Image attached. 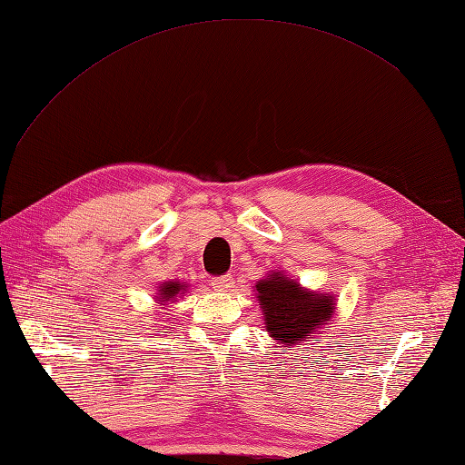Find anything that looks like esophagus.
<instances>
[{"instance_id":"34e87169","label":"esophagus","mask_w":465,"mask_h":465,"mask_svg":"<svg viewBox=\"0 0 465 465\" xmlns=\"http://www.w3.org/2000/svg\"><path fill=\"white\" fill-rule=\"evenodd\" d=\"M212 285H213V290H217V292H232L235 282H233L232 275H220V278L212 280Z\"/></svg>"}]
</instances>
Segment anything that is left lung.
<instances>
[{
  "label": "left lung",
  "mask_w": 465,
  "mask_h": 465,
  "mask_svg": "<svg viewBox=\"0 0 465 465\" xmlns=\"http://www.w3.org/2000/svg\"><path fill=\"white\" fill-rule=\"evenodd\" d=\"M255 292L265 330L282 348H300L302 341H308L312 333L333 318V295L303 290L282 272L268 273V278L255 283Z\"/></svg>",
  "instance_id": "left-lung-1"
}]
</instances>
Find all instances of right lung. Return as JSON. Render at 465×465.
I'll return each mask as SVG.
<instances>
[{
  "label": "right lung",
  "instance_id": "right-lung-1",
  "mask_svg": "<svg viewBox=\"0 0 465 465\" xmlns=\"http://www.w3.org/2000/svg\"><path fill=\"white\" fill-rule=\"evenodd\" d=\"M185 288L187 283H182V282H165L162 283V288L157 290V302H162V305H165L167 302L175 300L182 292H185Z\"/></svg>",
  "mask_w": 465,
  "mask_h": 465
}]
</instances>
